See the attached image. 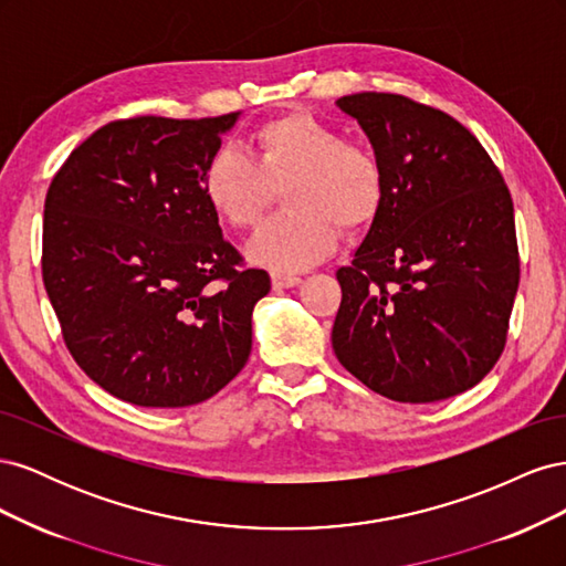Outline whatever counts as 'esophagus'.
I'll return each mask as SVG.
<instances>
[{"mask_svg":"<svg viewBox=\"0 0 566 566\" xmlns=\"http://www.w3.org/2000/svg\"><path fill=\"white\" fill-rule=\"evenodd\" d=\"M297 273H287V271H271V283L273 287H295L300 285Z\"/></svg>","mask_w":566,"mask_h":566,"instance_id":"1","label":"esophagus"}]
</instances>
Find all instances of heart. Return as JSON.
Instances as JSON below:
<instances>
[{
	"mask_svg": "<svg viewBox=\"0 0 566 566\" xmlns=\"http://www.w3.org/2000/svg\"><path fill=\"white\" fill-rule=\"evenodd\" d=\"M250 160L221 148L202 169V196L231 229H252L283 192L287 212L248 243V256L271 269H306L328 256L342 227L368 229L385 202V167L370 146L347 142L325 119L293 111L250 134Z\"/></svg>",
	"mask_w": 566,
	"mask_h": 566,
	"instance_id": "obj_1",
	"label": "heart"
}]
</instances>
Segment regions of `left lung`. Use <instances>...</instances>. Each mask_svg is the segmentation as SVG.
<instances>
[{
  "instance_id": "left-lung-1",
  "label": "left lung",
  "mask_w": 566,
  "mask_h": 566,
  "mask_svg": "<svg viewBox=\"0 0 566 566\" xmlns=\"http://www.w3.org/2000/svg\"><path fill=\"white\" fill-rule=\"evenodd\" d=\"M385 167V202L349 266L333 349L401 403L474 387L499 361L520 285L515 208L476 136L401 94L337 98Z\"/></svg>"
}]
</instances>
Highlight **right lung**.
<instances>
[{
    "mask_svg": "<svg viewBox=\"0 0 566 566\" xmlns=\"http://www.w3.org/2000/svg\"><path fill=\"white\" fill-rule=\"evenodd\" d=\"M241 113L96 129L44 200L42 279L67 352L113 397L193 406L248 364L264 269L219 229L202 169Z\"/></svg>",
    "mask_w": 566,
    "mask_h": 566,
    "instance_id": "right-lung-1",
    "label": "right lung"
}]
</instances>
